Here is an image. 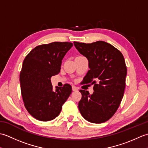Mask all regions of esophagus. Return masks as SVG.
I'll return each mask as SVG.
<instances>
[{
	"mask_svg": "<svg viewBox=\"0 0 148 148\" xmlns=\"http://www.w3.org/2000/svg\"><path fill=\"white\" fill-rule=\"evenodd\" d=\"M72 91H73V92H76V91H77V90H78L76 86H72Z\"/></svg>",
	"mask_w": 148,
	"mask_h": 148,
	"instance_id": "34e87169",
	"label": "esophagus"
}]
</instances>
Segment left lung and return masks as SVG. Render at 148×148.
I'll return each mask as SVG.
<instances>
[{"mask_svg": "<svg viewBox=\"0 0 148 148\" xmlns=\"http://www.w3.org/2000/svg\"><path fill=\"white\" fill-rule=\"evenodd\" d=\"M88 60L90 70L84 84H93L94 92L80 90L78 108L83 117L93 123L108 121L117 111L123 97L127 69L123 56L110 44L99 40L91 44L74 42Z\"/></svg>", "mask_w": 148, "mask_h": 148, "instance_id": "left-lung-1", "label": "left lung"}]
</instances>
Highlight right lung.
<instances>
[{
	"mask_svg": "<svg viewBox=\"0 0 148 148\" xmlns=\"http://www.w3.org/2000/svg\"><path fill=\"white\" fill-rule=\"evenodd\" d=\"M72 46L69 42L39 45L24 59L20 75L22 98L27 111L39 121L57 117L71 94L69 84L53 91L51 77L60 71L62 59Z\"/></svg>",
	"mask_w": 148,
	"mask_h": 148,
	"instance_id": "right-lung-1",
	"label": "right lung"
}]
</instances>
